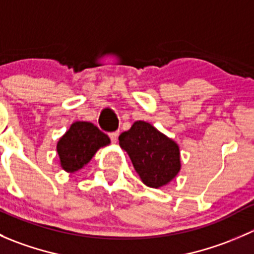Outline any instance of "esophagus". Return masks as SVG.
<instances>
[{"mask_svg": "<svg viewBox=\"0 0 254 254\" xmlns=\"http://www.w3.org/2000/svg\"><path fill=\"white\" fill-rule=\"evenodd\" d=\"M118 136H119V131H113L109 134V137L113 142H117L118 141Z\"/></svg>", "mask_w": 254, "mask_h": 254, "instance_id": "obj_1", "label": "esophagus"}]
</instances>
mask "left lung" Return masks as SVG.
Segmentation results:
<instances>
[{
  "label": "left lung",
  "mask_w": 254,
  "mask_h": 254,
  "mask_svg": "<svg viewBox=\"0 0 254 254\" xmlns=\"http://www.w3.org/2000/svg\"><path fill=\"white\" fill-rule=\"evenodd\" d=\"M119 145L127 152L143 184L151 188L166 186L181 170L178 145L142 120L120 134Z\"/></svg>",
  "instance_id": "left-lung-1"
}]
</instances>
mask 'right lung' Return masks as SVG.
Masks as SVG:
<instances>
[{
  "instance_id": "obj_1",
  "label": "right lung",
  "mask_w": 254,
  "mask_h": 254,
  "mask_svg": "<svg viewBox=\"0 0 254 254\" xmlns=\"http://www.w3.org/2000/svg\"><path fill=\"white\" fill-rule=\"evenodd\" d=\"M109 143L108 135L92 123H73L58 142L61 167L66 172H76L91 161L98 148Z\"/></svg>"
}]
</instances>
